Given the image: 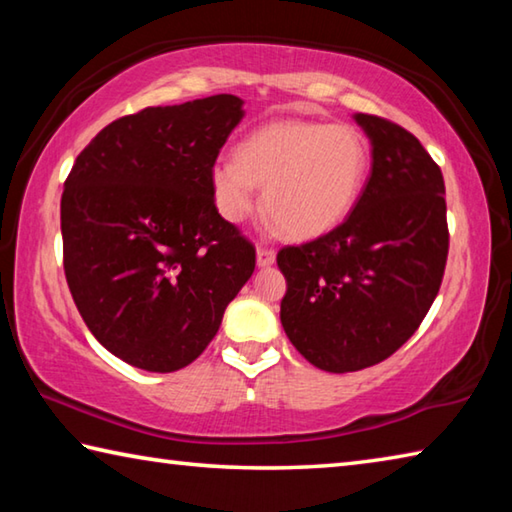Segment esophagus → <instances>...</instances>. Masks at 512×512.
Masks as SVG:
<instances>
[{"label":"esophagus","instance_id":"obj_1","mask_svg":"<svg viewBox=\"0 0 512 512\" xmlns=\"http://www.w3.org/2000/svg\"><path fill=\"white\" fill-rule=\"evenodd\" d=\"M275 262V250L259 246L257 248V266H271Z\"/></svg>","mask_w":512,"mask_h":512}]
</instances>
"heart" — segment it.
<instances>
[{
    "instance_id": "1",
    "label": "heart",
    "mask_w": 512,
    "mask_h": 512,
    "mask_svg": "<svg viewBox=\"0 0 512 512\" xmlns=\"http://www.w3.org/2000/svg\"><path fill=\"white\" fill-rule=\"evenodd\" d=\"M368 173V144L348 124L271 121L237 146L235 160L210 171L216 210L241 223L255 210V187L264 189V210L275 228L305 241L341 225Z\"/></svg>"
}]
</instances>
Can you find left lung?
Segmentation results:
<instances>
[{
    "label": "left lung",
    "instance_id": "8db88e82",
    "mask_svg": "<svg viewBox=\"0 0 512 512\" xmlns=\"http://www.w3.org/2000/svg\"><path fill=\"white\" fill-rule=\"evenodd\" d=\"M372 144L370 178L341 225L284 246L280 320L316 368L354 372L411 339L438 296L449 230L440 167L406 128L357 112Z\"/></svg>",
    "mask_w": 512,
    "mask_h": 512
}]
</instances>
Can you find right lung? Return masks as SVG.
<instances>
[{
	"label": "right lung",
	"mask_w": 512,
	"mask_h": 512,
	"mask_svg": "<svg viewBox=\"0 0 512 512\" xmlns=\"http://www.w3.org/2000/svg\"><path fill=\"white\" fill-rule=\"evenodd\" d=\"M235 94L144 108L76 158L60 198L67 287L103 348L149 372L192 363L255 271L210 171L244 117Z\"/></svg>",
	"instance_id": "right-lung-1"
}]
</instances>
